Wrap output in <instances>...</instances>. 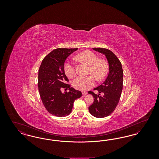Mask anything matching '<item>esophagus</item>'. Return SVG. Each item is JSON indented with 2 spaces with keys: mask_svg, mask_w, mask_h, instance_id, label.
<instances>
[{
  "mask_svg": "<svg viewBox=\"0 0 159 159\" xmlns=\"http://www.w3.org/2000/svg\"><path fill=\"white\" fill-rule=\"evenodd\" d=\"M87 94H88L87 92H86V91H83V92H82V95H83V96H86Z\"/></svg>",
  "mask_w": 159,
  "mask_h": 159,
  "instance_id": "obj_1",
  "label": "esophagus"
}]
</instances>
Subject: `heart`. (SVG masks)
I'll list each match as a JSON object with an SVG mask.
<instances>
[{"instance_id":"1","label":"heart","mask_w":159,"mask_h":159,"mask_svg":"<svg viewBox=\"0 0 159 159\" xmlns=\"http://www.w3.org/2000/svg\"><path fill=\"white\" fill-rule=\"evenodd\" d=\"M76 58L89 66L88 74L92 75L79 76L73 82V86L78 90L86 91L91 88L95 84V78L98 80H102L107 75L108 71V64L106 61L98 59L96 54L91 51H84L79 53ZM64 70L66 75L70 78L76 75V70L73 63L67 61L64 64Z\"/></svg>"}]
</instances>
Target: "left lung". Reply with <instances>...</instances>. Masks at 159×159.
Returning a JSON list of instances; mask_svg holds the SVG:
<instances>
[{"label":"left lung","mask_w":159,"mask_h":159,"mask_svg":"<svg viewBox=\"0 0 159 159\" xmlns=\"http://www.w3.org/2000/svg\"><path fill=\"white\" fill-rule=\"evenodd\" d=\"M106 55L109 65V73L104 83L94 89L98 95L89 91L94 101L89 107L90 113L98 118L106 117L114 111L121 97L123 89V71L120 61L111 51L106 48H93Z\"/></svg>","instance_id":"left-lung-1"}]
</instances>
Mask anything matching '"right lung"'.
<instances>
[{
  "label": "right lung",
  "instance_id": "obj_1",
  "mask_svg": "<svg viewBox=\"0 0 159 159\" xmlns=\"http://www.w3.org/2000/svg\"><path fill=\"white\" fill-rule=\"evenodd\" d=\"M77 48H58L48 53L42 60L39 69L38 88L42 101L49 113L64 117L71 113L76 99L82 97L80 91L67 84L68 79L64 66L68 56ZM69 90L62 93L61 89Z\"/></svg>",
  "mask_w": 159,
  "mask_h": 159
}]
</instances>
